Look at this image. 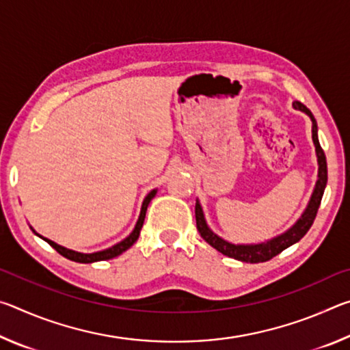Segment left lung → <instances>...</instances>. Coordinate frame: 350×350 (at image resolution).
<instances>
[{
  "instance_id": "left-lung-1",
  "label": "left lung",
  "mask_w": 350,
  "mask_h": 350,
  "mask_svg": "<svg viewBox=\"0 0 350 350\" xmlns=\"http://www.w3.org/2000/svg\"><path fill=\"white\" fill-rule=\"evenodd\" d=\"M293 106H295V109L306 112V114L312 118V123H313L312 139H313V144H315L319 168H318V180H317L315 189H313L309 206L306 208L304 215L299 217V221L296 222L293 227L288 230V232H286L281 236H278V238L271 239L269 242H264V244H256V245H234V244H230V242H227V241L221 239L217 234L211 232V230L208 228V225H206V222H205V217H204L202 208H200V204L196 202V208H194V211H196V227L199 230L200 236H202V238L208 242L213 248H216L217 252H221L222 254H225V256L234 258L238 260H242V262H252V264L265 262V260H270L271 258H275L276 254H280L282 250H286L287 247L293 245L295 242H298L307 232H309V228L312 227L313 221H315L319 204H321V199L324 194L325 183H327V162H325L324 151L318 142V134H317L318 126H317L315 117H313L312 112L307 109L303 103L295 102Z\"/></svg>"
}]
</instances>
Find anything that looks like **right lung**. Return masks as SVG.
Returning a JSON list of instances; mask_svg holds the SVG:
<instances>
[{
	"instance_id": "right-lung-1",
	"label": "right lung",
	"mask_w": 350,
	"mask_h": 350,
	"mask_svg": "<svg viewBox=\"0 0 350 350\" xmlns=\"http://www.w3.org/2000/svg\"><path fill=\"white\" fill-rule=\"evenodd\" d=\"M156 196V189H152V191L148 194L144 200V205H142V211H140V216H139V221L135 224V228L133 230V233L128 236L126 239H123L122 242H118L117 245L108 248V250H103V252H97V253H91V254H85V253H77L72 250H68V248H64L62 245L55 244V242H52L49 239L43 238L47 244H49L52 248H55V250L62 254V256L68 258L70 260H74V262H81V264H90V262H97V260H105V259H112L118 256V254H122L123 252H126L129 247H131L135 241H137L139 234H140V230H142V225H144L145 221V215H146V208L148 205H150L151 199Z\"/></svg>"
}]
</instances>
